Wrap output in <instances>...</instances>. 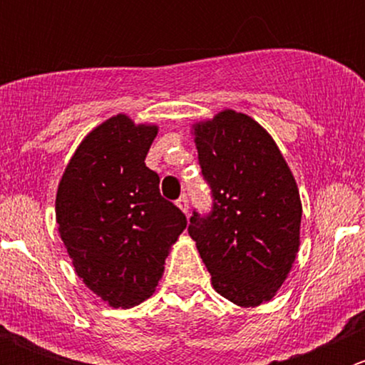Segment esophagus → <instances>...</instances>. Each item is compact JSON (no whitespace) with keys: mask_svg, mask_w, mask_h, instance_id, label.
Returning a JSON list of instances; mask_svg holds the SVG:
<instances>
[{"mask_svg":"<svg viewBox=\"0 0 365 365\" xmlns=\"http://www.w3.org/2000/svg\"><path fill=\"white\" fill-rule=\"evenodd\" d=\"M176 205H178V208L182 210L183 213H189V197H187L185 194H183L182 197H178V200H176Z\"/></svg>","mask_w":365,"mask_h":365,"instance_id":"34e87169","label":"esophagus"}]
</instances>
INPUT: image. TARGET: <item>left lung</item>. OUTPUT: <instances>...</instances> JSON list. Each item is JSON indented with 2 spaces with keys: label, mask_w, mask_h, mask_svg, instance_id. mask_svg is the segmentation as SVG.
Here are the masks:
<instances>
[{
  "label": "left lung",
  "mask_w": 365,
  "mask_h": 365,
  "mask_svg": "<svg viewBox=\"0 0 365 365\" xmlns=\"http://www.w3.org/2000/svg\"><path fill=\"white\" fill-rule=\"evenodd\" d=\"M194 134L212 208L194 210L189 235L215 292L254 307L275 295L295 261L302 219L295 178L247 114L227 109L197 123Z\"/></svg>",
  "instance_id": "8db88e82"
}]
</instances>
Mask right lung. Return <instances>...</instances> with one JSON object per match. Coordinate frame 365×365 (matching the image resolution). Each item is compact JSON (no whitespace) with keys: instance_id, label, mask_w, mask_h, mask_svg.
I'll list each match as a JSON object with an SVG mask.
<instances>
[{"instance_id":"add662e5","label":"right lung","mask_w":365,"mask_h":365,"mask_svg":"<svg viewBox=\"0 0 365 365\" xmlns=\"http://www.w3.org/2000/svg\"><path fill=\"white\" fill-rule=\"evenodd\" d=\"M155 135L153 125L109 118L84 138L58 187L56 220L73 268L111 307L153 295L169 247L187 227L145 164Z\"/></svg>"}]
</instances>
